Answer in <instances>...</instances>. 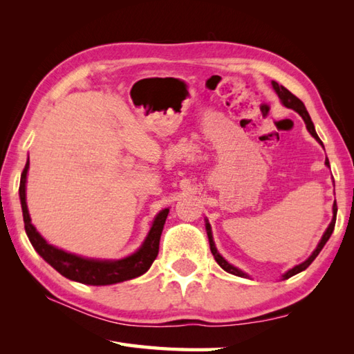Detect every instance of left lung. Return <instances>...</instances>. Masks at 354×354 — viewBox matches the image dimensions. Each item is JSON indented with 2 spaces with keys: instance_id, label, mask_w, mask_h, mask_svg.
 Here are the masks:
<instances>
[{
  "instance_id": "1",
  "label": "left lung",
  "mask_w": 354,
  "mask_h": 354,
  "mask_svg": "<svg viewBox=\"0 0 354 354\" xmlns=\"http://www.w3.org/2000/svg\"><path fill=\"white\" fill-rule=\"evenodd\" d=\"M272 88H274V91L277 93L278 99H280V102H281L283 106H286V108H289V109H293L295 112H298V114L301 115V118L304 120L307 131H309V133L312 135V137H313L315 140H317L322 147H324V145H322V141H321V140H319V137H318L317 131H315L313 122H312V118H310V115H309V112H307V109H306V106H304V103H303L301 100H299L298 97L293 95V94L289 91V89H286L283 85H278L275 80H272ZM326 165H327V167H330V162H328V160H326ZM336 213H337V207H336V202H335V204H333V217H332V222H330V225L327 227V230L324 231V234H322V237H321V240H319L318 246L315 248V251L310 254V257H309V259L304 260L303 263H299V265H297V266H293L292 269H289V270H288V272H284V274L281 275V280H288V278H290L292 275H295V274H298V272H301V270H304V269L309 268L310 263H312L315 259L318 257V254L321 252L322 248H324V245L327 243V240L330 239V236H332V232H333V230H335ZM205 230H207V236H208V242H209V250H212V254L214 255V260H216L217 263H219V266H221L223 270H227V272L232 274V275L243 277V278H248V277H250L248 274H245L243 270H240L239 268L232 266L231 263H228L227 260H225V259L222 257V255L219 254V251H217V248H216V245H214V240H213L212 225H209L208 219H205Z\"/></svg>"
}]
</instances>
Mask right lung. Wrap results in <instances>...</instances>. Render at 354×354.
Here are the masks:
<instances>
[{
	"label": "right lung",
	"mask_w": 354,
	"mask_h": 354,
	"mask_svg": "<svg viewBox=\"0 0 354 354\" xmlns=\"http://www.w3.org/2000/svg\"><path fill=\"white\" fill-rule=\"evenodd\" d=\"M28 165L30 161L27 160L19 183V201L22 216H24V227L27 237L30 240V243L33 245L35 251L39 254L50 266L55 268L59 274L68 278V280L91 286H108L122 283L147 272L149 268L152 266L153 260L156 259L158 250H160V239L165 219H167L169 208L161 209V212L155 216L145 242L141 243V246L133 254L118 260L82 257V255L66 252L64 250H59L56 246H53L36 231L32 219H30L26 201Z\"/></svg>",
	"instance_id": "1"
}]
</instances>
